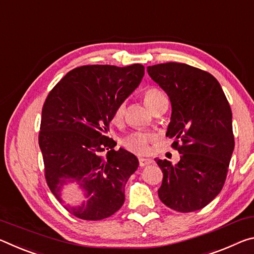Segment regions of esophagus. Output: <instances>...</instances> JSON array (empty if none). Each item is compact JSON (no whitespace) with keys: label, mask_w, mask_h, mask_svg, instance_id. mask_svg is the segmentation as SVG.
Wrapping results in <instances>:
<instances>
[{"label":"esophagus","mask_w":254,"mask_h":254,"mask_svg":"<svg viewBox=\"0 0 254 254\" xmlns=\"http://www.w3.org/2000/svg\"><path fill=\"white\" fill-rule=\"evenodd\" d=\"M153 163V160L151 159H145V157H140L139 159V166H146V165H149Z\"/></svg>","instance_id":"34e87169"}]
</instances>
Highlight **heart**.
<instances>
[{
	"instance_id": "1",
	"label": "heart",
	"mask_w": 254,
	"mask_h": 254,
	"mask_svg": "<svg viewBox=\"0 0 254 254\" xmlns=\"http://www.w3.org/2000/svg\"><path fill=\"white\" fill-rule=\"evenodd\" d=\"M165 98V94L162 92L161 90L152 88L148 89L144 95V102L149 110L152 109V107L159 101L160 99ZM125 114V105H120L117 107V109L115 111V120H119L123 118ZM153 140V137L147 134H142V132H137V134H132L128 136L127 138H125L124 145L128 149H130L132 152H137L143 154L146 153L148 149V144Z\"/></svg>"
}]
</instances>
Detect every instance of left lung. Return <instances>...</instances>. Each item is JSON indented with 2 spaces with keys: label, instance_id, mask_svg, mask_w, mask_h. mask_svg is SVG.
Here are the masks:
<instances>
[{
  "label": "left lung",
  "instance_id": "left-lung-1",
  "mask_svg": "<svg viewBox=\"0 0 254 254\" xmlns=\"http://www.w3.org/2000/svg\"><path fill=\"white\" fill-rule=\"evenodd\" d=\"M147 72L171 102L166 136L174 138L172 146L180 153L177 164L155 159L163 172L159 197L180 213L199 210L225 184L234 151L231 107L221 84L205 70L165 63L148 66Z\"/></svg>",
  "mask_w": 254,
  "mask_h": 254
}]
</instances>
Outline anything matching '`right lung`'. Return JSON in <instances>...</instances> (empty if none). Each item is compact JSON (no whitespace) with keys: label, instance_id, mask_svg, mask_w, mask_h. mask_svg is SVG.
<instances>
[{"label":"right lung","instance_id":"1","mask_svg":"<svg viewBox=\"0 0 254 254\" xmlns=\"http://www.w3.org/2000/svg\"><path fill=\"white\" fill-rule=\"evenodd\" d=\"M144 66L85 65L66 74L54 86L41 112L39 146L49 189L70 214L85 221L114 215L125 201V186L138 159L107 137L117 107L138 88ZM106 149L107 155L102 152ZM74 183L85 200L80 205L61 198Z\"/></svg>","mask_w":254,"mask_h":254}]
</instances>
